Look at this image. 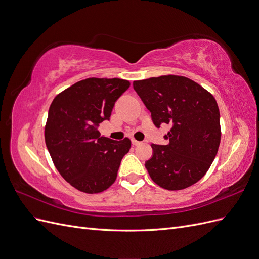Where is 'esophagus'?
I'll use <instances>...</instances> for the list:
<instances>
[{
  "instance_id": "34e87169",
  "label": "esophagus",
  "mask_w": 259,
  "mask_h": 259,
  "mask_svg": "<svg viewBox=\"0 0 259 259\" xmlns=\"http://www.w3.org/2000/svg\"><path fill=\"white\" fill-rule=\"evenodd\" d=\"M132 144L134 146H138V145L142 144V142H138V140H136V139H132Z\"/></svg>"
}]
</instances>
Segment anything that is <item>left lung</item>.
<instances>
[{
	"instance_id": "8db88e82",
	"label": "left lung",
	"mask_w": 259,
	"mask_h": 259,
	"mask_svg": "<svg viewBox=\"0 0 259 259\" xmlns=\"http://www.w3.org/2000/svg\"><path fill=\"white\" fill-rule=\"evenodd\" d=\"M134 90L151 112L156 127L169 124L166 145L151 144L145 163L153 182L182 190L206 174L221 143V115L215 98L185 76L163 75L134 81Z\"/></svg>"
}]
</instances>
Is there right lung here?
Segmentation results:
<instances>
[{"mask_svg": "<svg viewBox=\"0 0 259 259\" xmlns=\"http://www.w3.org/2000/svg\"><path fill=\"white\" fill-rule=\"evenodd\" d=\"M131 83L121 79L82 80L54 98L45 126V144L60 175L77 190L98 193L116 179L131 140L100 136L115 101Z\"/></svg>", "mask_w": 259, "mask_h": 259, "instance_id": "obj_1", "label": "right lung"}]
</instances>
